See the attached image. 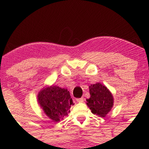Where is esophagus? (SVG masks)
Masks as SVG:
<instances>
[{
	"instance_id": "1",
	"label": "esophagus",
	"mask_w": 149,
	"mask_h": 149,
	"mask_svg": "<svg viewBox=\"0 0 149 149\" xmlns=\"http://www.w3.org/2000/svg\"><path fill=\"white\" fill-rule=\"evenodd\" d=\"M83 101H84V99H83V97H81V98L76 99V102H80V103H81V102H83Z\"/></svg>"
}]
</instances>
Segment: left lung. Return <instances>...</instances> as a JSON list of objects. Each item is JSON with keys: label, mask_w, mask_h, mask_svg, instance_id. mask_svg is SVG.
<instances>
[{"label": "left lung", "mask_w": 149, "mask_h": 149, "mask_svg": "<svg viewBox=\"0 0 149 149\" xmlns=\"http://www.w3.org/2000/svg\"><path fill=\"white\" fill-rule=\"evenodd\" d=\"M89 89L90 97L87 100V105L92 113L105 117L113 106V97L111 92L105 85L100 83L91 85Z\"/></svg>", "instance_id": "8db88e82"}]
</instances>
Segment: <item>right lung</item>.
I'll use <instances>...</instances> for the list:
<instances>
[{
	"instance_id": "1",
	"label": "right lung",
	"mask_w": 149,
	"mask_h": 149,
	"mask_svg": "<svg viewBox=\"0 0 149 149\" xmlns=\"http://www.w3.org/2000/svg\"><path fill=\"white\" fill-rule=\"evenodd\" d=\"M38 102L44 113L54 122H59L70 112L73 105L69 92L58 86L47 87L38 95Z\"/></svg>"
}]
</instances>
